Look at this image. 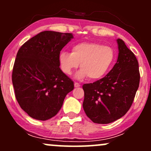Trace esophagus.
Masks as SVG:
<instances>
[{
    "label": "esophagus",
    "instance_id": "obj_1",
    "mask_svg": "<svg viewBox=\"0 0 151 151\" xmlns=\"http://www.w3.org/2000/svg\"><path fill=\"white\" fill-rule=\"evenodd\" d=\"M80 86L81 85L79 84V83L74 82V86H75V87H79V86Z\"/></svg>",
    "mask_w": 151,
    "mask_h": 151
}]
</instances>
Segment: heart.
<instances>
[{
  "instance_id": "heart-1",
  "label": "heart",
  "mask_w": 151,
  "mask_h": 151,
  "mask_svg": "<svg viewBox=\"0 0 151 151\" xmlns=\"http://www.w3.org/2000/svg\"><path fill=\"white\" fill-rule=\"evenodd\" d=\"M116 59L111 47L96 42H80L72 47V53L61 52L58 57L62 72L70 75L80 64L81 70L76 74L78 79L88 77L96 80L105 76L113 67Z\"/></svg>"
}]
</instances>
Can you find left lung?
Returning a JSON list of instances; mask_svg holds the SVG:
<instances>
[{"label": "left lung", "instance_id": "1", "mask_svg": "<svg viewBox=\"0 0 151 151\" xmlns=\"http://www.w3.org/2000/svg\"><path fill=\"white\" fill-rule=\"evenodd\" d=\"M117 62L104 77L82 86L83 108L96 124H106L124 116L131 108L139 86L138 60L124 41L117 40Z\"/></svg>", "mask_w": 151, "mask_h": 151}]
</instances>
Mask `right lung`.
<instances>
[{"label":"right lung","instance_id":"add662e5","mask_svg":"<svg viewBox=\"0 0 151 151\" xmlns=\"http://www.w3.org/2000/svg\"><path fill=\"white\" fill-rule=\"evenodd\" d=\"M72 33L43 31L19 49L12 81L19 105L30 117L46 121L62 108L74 82L60 70L58 57Z\"/></svg>","mask_w":151,"mask_h":151}]
</instances>
